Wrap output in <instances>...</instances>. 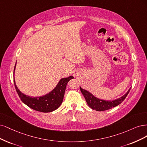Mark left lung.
Segmentation results:
<instances>
[{"mask_svg":"<svg viewBox=\"0 0 147 147\" xmlns=\"http://www.w3.org/2000/svg\"><path fill=\"white\" fill-rule=\"evenodd\" d=\"M130 89L131 88L129 89V90L126 92L125 94H124L123 96H122L120 98L113 101H105L95 97L91 93H90L88 91H87L86 90H84L80 87V91H81L85 99H86L88 106L92 108V109L96 110L97 111H106L119 105L120 104L124 101V99L128 94Z\"/></svg>","mask_w":147,"mask_h":147,"instance_id":"8db88e82","label":"left lung"}]
</instances>
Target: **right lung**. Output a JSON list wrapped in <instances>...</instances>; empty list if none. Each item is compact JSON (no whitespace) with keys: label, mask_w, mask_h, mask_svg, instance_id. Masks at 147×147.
Returning a JSON list of instances; mask_svg holds the SVG:
<instances>
[{"label":"right lung","mask_w":147,"mask_h":147,"mask_svg":"<svg viewBox=\"0 0 147 147\" xmlns=\"http://www.w3.org/2000/svg\"><path fill=\"white\" fill-rule=\"evenodd\" d=\"M16 65V64H15V68H14V74H15ZM73 78V76H69L61 79L58 84L53 90L44 96L39 97L27 96L20 92L16 85L15 78H14V84H15L16 90L21 100L26 105L35 111L46 113L53 112L59 107L63 101L67 85L69 80Z\"/></svg>","instance_id":"obj_1"}]
</instances>
